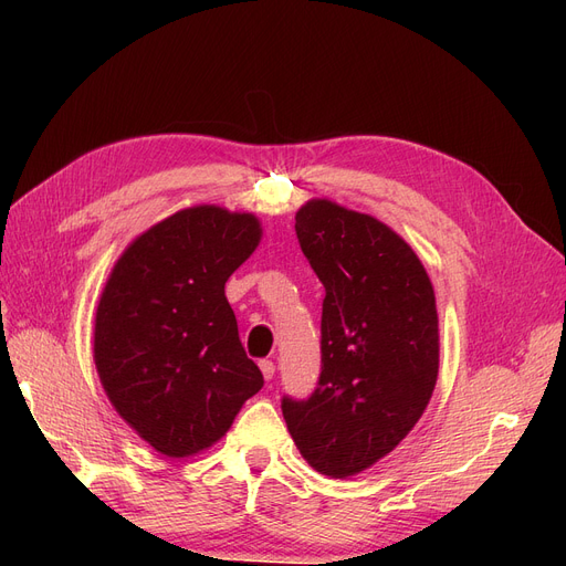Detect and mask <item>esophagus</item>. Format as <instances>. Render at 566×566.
I'll return each instance as SVG.
<instances>
[{
  "instance_id": "obj_1",
  "label": "esophagus",
  "mask_w": 566,
  "mask_h": 566,
  "mask_svg": "<svg viewBox=\"0 0 566 566\" xmlns=\"http://www.w3.org/2000/svg\"><path fill=\"white\" fill-rule=\"evenodd\" d=\"M259 367H261V374H263L265 380H271L275 376V363L273 360H261Z\"/></svg>"
}]
</instances>
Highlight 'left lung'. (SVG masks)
I'll list each match as a JSON object with an SVG mask.
<instances>
[{
	"label": "left lung",
	"mask_w": 566,
	"mask_h": 566,
	"mask_svg": "<svg viewBox=\"0 0 566 566\" xmlns=\"http://www.w3.org/2000/svg\"><path fill=\"white\" fill-rule=\"evenodd\" d=\"M325 289L321 374L307 399L282 397L293 442L328 478L374 465L418 424L438 378L436 295L403 238L328 199L295 213Z\"/></svg>",
	"instance_id": "obj_1"
}]
</instances>
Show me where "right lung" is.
<instances>
[{
	"mask_svg": "<svg viewBox=\"0 0 566 566\" xmlns=\"http://www.w3.org/2000/svg\"><path fill=\"white\" fill-rule=\"evenodd\" d=\"M259 238L250 213L186 208L142 233L105 284L96 369L116 412L160 454L211 448L263 388L224 295Z\"/></svg>",
	"mask_w": 566,
	"mask_h": 566,
	"instance_id": "add662e5",
	"label": "right lung"
}]
</instances>
